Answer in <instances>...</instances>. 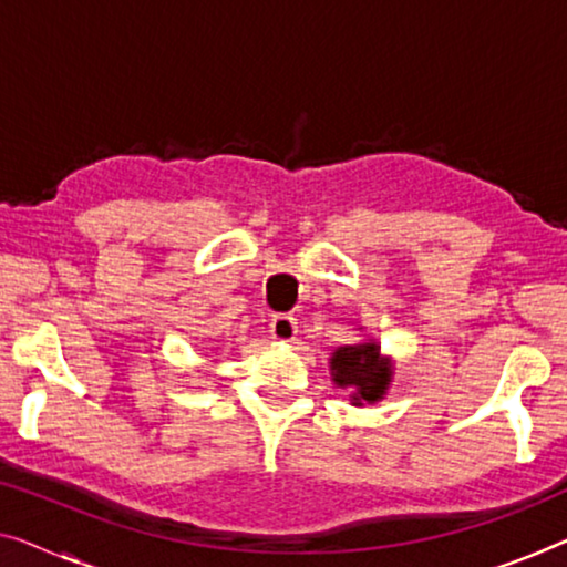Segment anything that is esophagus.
I'll list each match as a JSON object with an SVG mask.
<instances>
[{"instance_id": "34e87169", "label": "esophagus", "mask_w": 567, "mask_h": 567, "mask_svg": "<svg viewBox=\"0 0 567 567\" xmlns=\"http://www.w3.org/2000/svg\"><path fill=\"white\" fill-rule=\"evenodd\" d=\"M269 333H272L277 341H295V336H298V320L280 312V316H275L272 323H269Z\"/></svg>"}]
</instances>
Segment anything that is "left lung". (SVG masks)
I'll use <instances>...</instances> for the list:
<instances>
[{"instance_id":"obj_1","label":"left lung","mask_w":567,"mask_h":567,"mask_svg":"<svg viewBox=\"0 0 567 567\" xmlns=\"http://www.w3.org/2000/svg\"><path fill=\"white\" fill-rule=\"evenodd\" d=\"M333 382L338 386H353L357 394L353 400L361 404L382 400V394L390 384L392 371L390 367L379 359L377 343H361V346H341L331 359Z\"/></svg>"}]
</instances>
